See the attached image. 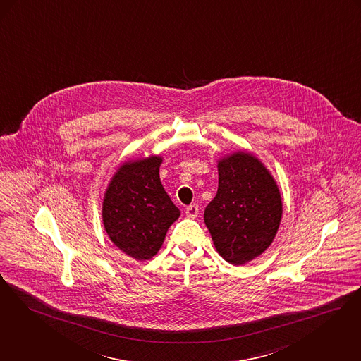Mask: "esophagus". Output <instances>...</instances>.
<instances>
[{"instance_id":"34e87169","label":"esophagus","mask_w":361,"mask_h":361,"mask_svg":"<svg viewBox=\"0 0 361 361\" xmlns=\"http://www.w3.org/2000/svg\"><path fill=\"white\" fill-rule=\"evenodd\" d=\"M185 214H187V216L190 217V219L197 217V215H199V205H197V204L189 205V207H187V209H185Z\"/></svg>"}]
</instances>
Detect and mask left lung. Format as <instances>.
Listing matches in <instances>:
<instances>
[{
    "label": "left lung",
    "instance_id": "obj_1",
    "mask_svg": "<svg viewBox=\"0 0 361 361\" xmlns=\"http://www.w3.org/2000/svg\"><path fill=\"white\" fill-rule=\"evenodd\" d=\"M219 187L204 221L221 258L242 266L263 254L282 219L274 177L254 154L236 152L219 159Z\"/></svg>",
    "mask_w": 361,
    "mask_h": 361
}]
</instances>
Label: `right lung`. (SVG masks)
<instances>
[{"instance_id":"1","label":"right lung","mask_w":361,"mask_h":361,"mask_svg":"<svg viewBox=\"0 0 361 361\" xmlns=\"http://www.w3.org/2000/svg\"><path fill=\"white\" fill-rule=\"evenodd\" d=\"M161 156L123 162L106 189L102 217L111 242L137 260L159 252L180 216L159 180Z\"/></svg>"}]
</instances>
